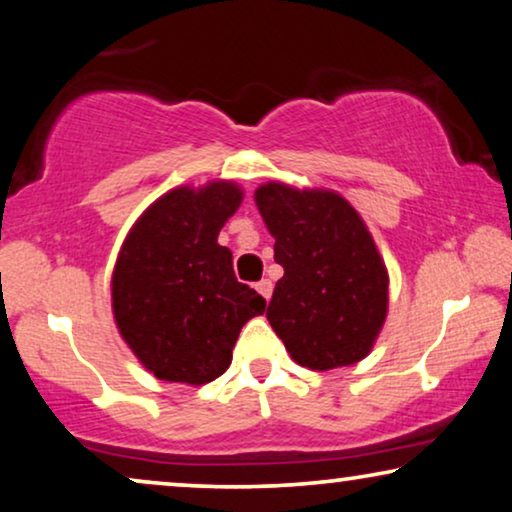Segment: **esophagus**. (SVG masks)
Segmentation results:
<instances>
[{
	"label": "esophagus",
	"instance_id": "1",
	"mask_svg": "<svg viewBox=\"0 0 512 512\" xmlns=\"http://www.w3.org/2000/svg\"><path fill=\"white\" fill-rule=\"evenodd\" d=\"M256 291L261 293L265 300H270V296H272V282H270V279H261V282L256 284Z\"/></svg>",
	"mask_w": 512,
	"mask_h": 512
}]
</instances>
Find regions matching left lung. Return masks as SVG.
<instances>
[{
  "mask_svg": "<svg viewBox=\"0 0 512 512\" xmlns=\"http://www.w3.org/2000/svg\"><path fill=\"white\" fill-rule=\"evenodd\" d=\"M284 268L268 321L298 366L366 359L389 310V272L359 212L340 193L268 181L254 193Z\"/></svg>",
  "mask_w": 512,
  "mask_h": 512,
  "instance_id": "1",
  "label": "left lung"
}]
</instances>
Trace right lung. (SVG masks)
<instances>
[{
    "mask_svg": "<svg viewBox=\"0 0 512 512\" xmlns=\"http://www.w3.org/2000/svg\"><path fill=\"white\" fill-rule=\"evenodd\" d=\"M235 181L177 186L144 209L118 251L111 310L139 363L165 382L200 387L226 373L242 326L265 300L237 282L219 233L242 205Z\"/></svg>",
    "mask_w": 512,
    "mask_h": 512,
    "instance_id": "1",
    "label": "right lung"
}]
</instances>
